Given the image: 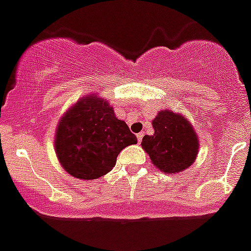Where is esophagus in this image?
Listing matches in <instances>:
<instances>
[{
  "label": "esophagus",
  "mask_w": 251,
  "mask_h": 251,
  "mask_svg": "<svg viewBox=\"0 0 251 251\" xmlns=\"http://www.w3.org/2000/svg\"><path fill=\"white\" fill-rule=\"evenodd\" d=\"M143 136H144V132H139V134H136V138H138V142L139 143L142 142Z\"/></svg>",
  "instance_id": "34e87169"
}]
</instances>
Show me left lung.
I'll return each mask as SVG.
<instances>
[{"label":"left lung","instance_id":"obj_1","mask_svg":"<svg viewBox=\"0 0 251 251\" xmlns=\"http://www.w3.org/2000/svg\"><path fill=\"white\" fill-rule=\"evenodd\" d=\"M153 135L143 138L142 147L162 172L175 174L190 167L199 148L190 122L178 113L161 111L153 120Z\"/></svg>","mask_w":251,"mask_h":251}]
</instances>
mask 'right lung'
<instances>
[{
	"instance_id": "1",
	"label": "right lung",
	"mask_w": 251,
	"mask_h": 251,
	"mask_svg": "<svg viewBox=\"0 0 251 251\" xmlns=\"http://www.w3.org/2000/svg\"><path fill=\"white\" fill-rule=\"evenodd\" d=\"M138 139L108 102L94 94L80 100L61 119L56 132V154L67 174L96 180L108 174L117 155Z\"/></svg>"
}]
</instances>
